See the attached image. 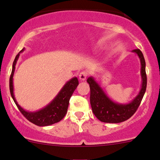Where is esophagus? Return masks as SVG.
<instances>
[{
    "label": "esophagus",
    "instance_id": "34e87169",
    "mask_svg": "<svg viewBox=\"0 0 160 160\" xmlns=\"http://www.w3.org/2000/svg\"><path fill=\"white\" fill-rule=\"evenodd\" d=\"M88 76V72H87V71H82V72H80V74H79V78H80V80H85Z\"/></svg>",
    "mask_w": 160,
    "mask_h": 160
}]
</instances>
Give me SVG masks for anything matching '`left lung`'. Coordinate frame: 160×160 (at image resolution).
Masks as SVG:
<instances>
[{
	"label": "left lung",
	"instance_id": "obj_1",
	"mask_svg": "<svg viewBox=\"0 0 160 160\" xmlns=\"http://www.w3.org/2000/svg\"><path fill=\"white\" fill-rule=\"evenodd\" d=\"M132 52L138 55L141 62L142 88L138 94L132 102L125 104L114 102L107 96L93 77H90L87 80V82L90 84V101L92 111L101 122L106 123H120L125 122L135 114L141 104L147 85L146 61L141 50L137 49Z\"/></svg>",
	"mask_w": 160,
	"mask_h": 160
}]
</instances>
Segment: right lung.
I'll list each match as a JSON object with an SVG mask.
<instances>
[{
  "label": "right lung",
  "instance_id": "obj_1",
  "mask_svg": "<svg viewBox=\"0 0 160 160\" xmlns=\"http://www.w3.org/2000/svg\"><path fill=\"white\" fill-rule=\"evenodd\" d=\"M24 50H25V48L21 50L20 52H23ZM20 52L16 56L13 62L12 71H11L10 80H9L11 95L17 105L18 108L29 122L38 126H48V125H51L52 124L60 122L67 114L71 96L79 84L78 79L77 77H73L68 82H67L63 88L56 95V98L48 105H46L41 110L35 111V112H31V111L24 110L16 101L14 95V87H13V76H14L16 62L18 59Z\"/></svg>",
  "mask_w": 160,
  "mask_h": 160
}]
</instances>
